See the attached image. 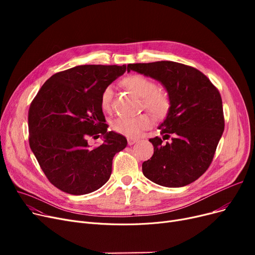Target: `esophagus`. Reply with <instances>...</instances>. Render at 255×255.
<instances>
[{"instance_id": "1", "label": "esophagus", "mask_w": 255, "mask_h": 255, "mask_svg": "<svg viewBox=\"0 0 255 255\" xmlns=\"http://www.w3.org/2000/svg\"><path fill=\"white\" fill-rule=\"evenodd\" d=\"M127 141H128L129 145H132V144H134L137 141V139L136 138H132V137H128Z\"/></svg>"}]
</instances>
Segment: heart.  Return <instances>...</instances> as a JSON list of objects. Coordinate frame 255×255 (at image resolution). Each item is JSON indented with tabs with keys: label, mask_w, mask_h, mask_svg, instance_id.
Instances as JSON below:
<instances>
[{
	"label": "heart",
	"mask_w": 255,
	"mask_h": 255,
	"mask_svg": "<svg viewBox=\"0 0 255 255\" xmlns=\"http://www.w3.org/2000/svg\"><path fill=\"white\" fill-rule=\"evenodd\" d=\"M122 84L132 93L141 98L142 107L150 112L155 118L164 117L169 109V99L166 94L157 90V85L153 80L142 75H130L122 80ZM113 88L105 87L100 95V106L105 112L112 109ZM151 118L146 114L134 117H118L112 124L113 129L120 134L134 137L151 126Z\"/></svg>",
	"instance_id": "obj_1"
}]
</instances>
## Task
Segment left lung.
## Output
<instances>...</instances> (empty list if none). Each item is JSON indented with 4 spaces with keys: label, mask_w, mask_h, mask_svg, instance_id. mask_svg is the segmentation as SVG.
<instances>
[{
    "label": "left lung",
    "mask_w": 255,
    "mask_h": 255,
    "mask_svg": "<svg viewBox=\"0 0 255 255\" xmlns=\"http://www.w3.org/2000/svg\"><path fill=\"white\" fill-rule=\"evenodd\" d=\"M131 70L161 83L169 99L158 128L171 141L149 139L154 154L142 163L143 176L170 188L191 184L210 166L224 130L219 91L204 73L176 62L129 64L127 71Z\"/></svg>",
    "instance_id": "obj_1"
}]
</instances>
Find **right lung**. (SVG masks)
<instances>
[{
	"label": "right lung",
	"instance_id": "add662e5",
	"mask_svg": "<svg viewBox=\"0 0 255 255\" xmlns=\"http://www.w3.org/2000/svg\"><path fill=\"white\" fill-rule=\"evenodd\" d=\"M126 71V65H82L50 76L29 110V142L49 182L83 195L110 180L114 156L127 139L107 124L100 106L102 90ZM104 136L97 147L88 136Z\"/></svg>",
	"mask_w": 255,
	"mask_h": 255
}]
</instances>
